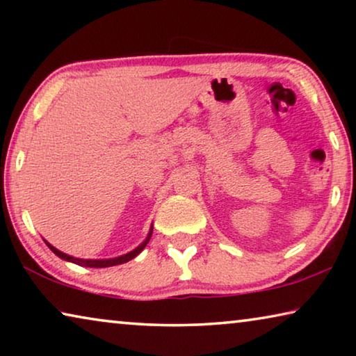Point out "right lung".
<instances>
[{
  "label": "right lung",
  "instance_id": "right-lung-1",
  "mask_svg": "<svg viewBox=\"0 0 356 356\" xmlns=\"http://www.w3.org/2000/svg\"><path fill=\"white\" fill-rule=\"evenodd\" d=\"M150 236H152V227H150V232H149L147 238L144 240V242H143L140 246H138V248H135L134 251H130V252H127V254H124V256L114 257V259H100V261H99V259H97V261H92V259H76V257H72V256L64 254V252L56 250L55 246H51L50 243H47V242H45V243L48 245V248H50L53 252H55L56 256L64 259V261H69V262H74V264H78V265H83V267L102 268V267H113V265H119V264H125V262L131 261V259L140 254V252L144 250V246H146V245L149 243Z\"/></svg>",
  "mask_w": 356,
  "mask_h": 356
}]
</instances>
